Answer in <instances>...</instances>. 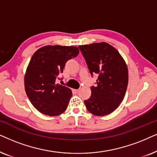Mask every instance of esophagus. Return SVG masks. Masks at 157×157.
I'll list each match as a JSON object with an SVG mask.
<instances>
[{
  "mask_svg": "<svg viewBox=\"0 0 157 157\" xmlns=\"http://www.w3.org/2000/svg\"><path fill=\"white\" fill-rule=\"evenodd\" d=\"M79 92H80V90H75V89H74L73 90V93H75V94H77V93H78Z\"/></svg>",
  "mask_w": 157,
  "mask_h": 157,
  "instance_id": "esophagus-1",
  "label": "esophagus"
}]
</instances>
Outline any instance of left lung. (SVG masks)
Here are the masks:
<instances>
[{
    "label": "left lung",
    "instance_id": "1",
    "mask_svg": "<svg viewBox=\"0 0 157 157\" xmlns=\"http://www.w3.org/2000/svg\"><path fill=\"white\" fill-rule=\"evenodd\" d=\"M91 75L98 76L91 96L85 100L87 110L97 116L113 112L126 94L128 82L127 64L118 52L106 42L79 46Z\"/></svg>",
    "mask_w": 157,
    "mask_h": 157
}]
</instances>
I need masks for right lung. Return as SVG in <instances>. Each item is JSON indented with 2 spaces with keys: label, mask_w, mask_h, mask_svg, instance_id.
<instances>
[{
  "label": "right lung",
  "mask_w": 157,
  "mask_h": 157,
  "mask_svg": "<svg viewBox=\"0 0 157 157\" xmlns=\"http://www.w3.org/2000/svg\"><path fill=\"white\" fill-rule=\"evenodd\" d=\"M79 54L77 47L47 45L33 54L24 76L25 90L37 110L50 116L62 114L67 108L72 90L56 84L66 62Z\"/></svg>",
  "instance_id": "obj_1"
}]
</instances>
